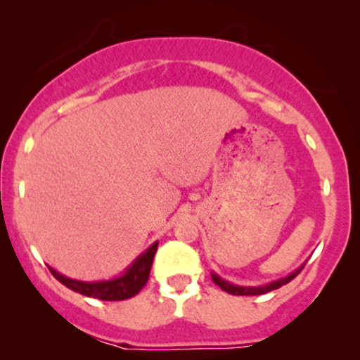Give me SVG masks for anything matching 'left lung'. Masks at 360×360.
<instances>
[{"instance_id":"8db88e82","label":"left lung","mask_w":360,"mask_h":360,"mask_svg":"<svg viewBox=\"0 0 360 360\" xmlns=\"http://www.w3.org/2000/svg\"><path fill=\"white\" fill-rule=\"evenodd\" d=\"M301 269L303 267H300L298 271L292 272V274H289L288 278L284 279H279V281H274V283L267 284V286H260V288H242V286H233V284L226 283V281H223L221 278H218L217 274H212V278L214 281V284H218L223 291H226L229 295H235V296H257V295H264V292H269L272 289H278L281 286H284V284H288L289 281H292L296 278V276L300 274Z\"/></svg>"}]
</instances>
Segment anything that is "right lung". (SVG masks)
<instances>
[{
    "label": "right lung",
    "mask_w": 360,
    "mask_h": 360,
    "mask_svg": "<svg viewBox=\"0 0 360 360\" xmlns=\"http://www.w3.org/2000/svg\"><path fill=\"white\" fill-rule=\"evenodd\" d=\"M157 245L159 243H152L147 252H143L140 257L131 264L122 278L113 281H101V283H82V281L69 279L65 276H60L59 272L51 269L52 276L59 283L64 284L65 288L72 289V291L79 292V295L89 296V298H98L103 301H122L128 300L131 296L139 295L140 289L147 284L148 274H150L152 260H154Z\"/></svg>",
    "instance_id": "right-lung-1"
}]
</instances>
